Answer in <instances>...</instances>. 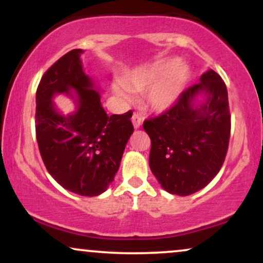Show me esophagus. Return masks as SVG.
Masks as SVG:
<instances>
[{
	"instance_id": "1",
	"label": "esophagus",
	"mask_w": 263,
	"mask_h": 263,
	"mask_svg": "<svg viewBox=\"0 0 263 263\" xmlns=\"http://www.w3.org/2000/svg\"><path fill=\"white\" fill-rule=\"evenodd\" d=\"M132 123H134V127L135 128H138L140 127V126L142 125V121H143V120H142V117L140 116V115L138 114H134L132 115Z\"/></svg>"
}]
</instances>
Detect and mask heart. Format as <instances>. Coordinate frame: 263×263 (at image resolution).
I'll use <instances>...</instances> for the list:
<instances>
[{
	"mask_svg": "<svg viewBox=\"0 0 263 263\" xmlns=\"http://www.w3.org/2000/svg\"><path fill=\"white\" fill-rule=\"evenodd\" d=\"M190 74L192 71L186 63L177 59H161L126 75L125 86L131 91L148 89L146 95L148 105L157 111H163L179 99L189 83ZM127 89L123 86L115 87L117 95L123 99H128Z\"/></svg>",
	"mask_w": 263,
	"mask_h": 263,
	"instance_id": "heart-1",
	"label": "heart"
}]
</instances>
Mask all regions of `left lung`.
<instances>
[{
    "label": "left lung",
    "mask_w": 263,
    "mask_h": 263,
    "mask_svg": "<svg viewBox=\"0 0 263 263\" xmlns=\"http://www.w3.org/2000/svg\"><path fill=\"white\" fill-rule=\"evenodd\" d=\"M200 93L207 100L197 105ZM143 128L152 143L151 171L162 188L182 197L203 189L219 173L229 148L231 116L224 80L210 69L173 106L144 120Z\"/></svg>",
    "instance_id": "left-lung-1"
}]
</instances>
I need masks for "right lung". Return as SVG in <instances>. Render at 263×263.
Here are the masks:
<instances>
[{"mask_svg": "<svg viewBox=\"0 0 263 263\" xmlns=\"http://www.w3.org/2000/svg\"><path fill=\"white\" fill-rule=\"evenodd\" d=\"M81 49H73L45 71L35 93V136L49 174L63 188L96 197L107 189L134 132L132 111L108 116L100 95L81 66ZM78 92L77 110L64 117L55 110V93Z\"/></svg>", "mask_w": 263, "mask_h": 263, "instance_id": "right-lung-1", "label": "right lung"}]
</instances>
